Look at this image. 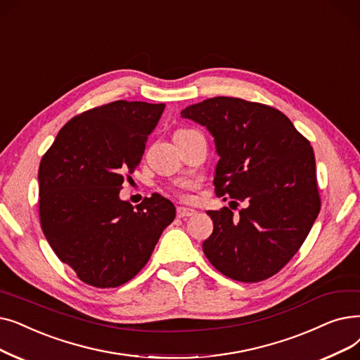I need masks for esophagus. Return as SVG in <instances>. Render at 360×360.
<instances>
[{"label": "esophagus", "mask_w": 360, "mask_h": 360, "mask_svg": "<svg viewBox=\"0 0 360 360\" xmlns=\"http://www.w3.org/2000/svg\"><path fill=\"white\" fill-rule=\"evenodd\" d=\"M176 214H178V217H190V216L195 214V210L188 209V207H178Z\"/></svg>", "instance_id": "1"}]
</instances>
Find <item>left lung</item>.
Here are the masks:
<instances>
[{
  "instance_id": "left-lung-1",
  "label": "left lung",
  "mask_w": 360,
  "mask_h": 360,
  "mask_svg": "<svg viewBox=\"0 0 360 360\" xmlns=\"http://www.w3.org/2000/svg\"><path fill=\"white\" fill-rule=\"evenodd\" d=\"M181 117L206 127L214 139L216 194L247 205L237 217L228 207L207 210L213 232L202 252L219 272L241 283L275 275L321 210L310 143L284 113L241 98H209L184 108Z\"/></svg>"
}]
</instances>
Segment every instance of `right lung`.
<instances>
[{"label":"right lung","mask_w":360,"mask_h":360,"mask_svg":"<svg viewBox=\"0 0 360 360\" xmlns=\"http://www.w3.org/2000/svg\"><path fill=\"white\" fill-rule=\"evenodd\" d=\"M165 104L113 101L69 120L39 165V219L57 257L85 284L115 288L148 262L174 222L160 194L132 206L120 200L123 175L141 160Z\"/></svg>","instance_id":"obj_1"}]
</instances>
